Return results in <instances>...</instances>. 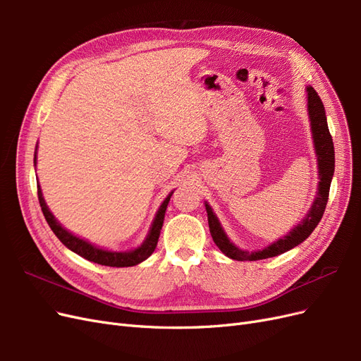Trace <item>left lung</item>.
I'll return each instance as SVG.
<instances>
[{
    "label": "left lung",
    "instance_id": "obj_1",
    "mask_svg": "<svg viewBox=\"0 0 361 361\" xmlns=\"http://www.w3.org/2000/svg\"><path fill=\"white\" fill-rule=\"evenodd\" d=\"M307 92V113L310 120V130L316 154V162H318V191H316V197L309 207L307 214L304 215L302 220L290 228V232L286 233L283 238L277 239L268 247L262 250L248 251L239 248L235 245L231 238L227 236L224 228L215 215L211 204L204 202V207L207 212V223H209V231L212 235V239L215 245L220 248L223 253L233 260H260L274 257L281 253H286L288 250L300 245L302 241H305L310 236V233L314 231L316 226L321 221L324 215L326 202H329V192L330 185L334 174V146L333 138L329 130V123H326V116L324 110V104L318 93L314 92L313 87H305Z\"/></svg>",
    "mask_w": 361,
    "mask_h": 361
}]
</instances>
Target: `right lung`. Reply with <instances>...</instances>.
<instances>
[{
  "mask_svg": "<svg viewBox=\"0 0 361 361\" xmlns=\"http://www.w3.org/2000/svg\"><path fill=\"white\" fill-rule=\"evenodd\" d=\"M36 164H37V146H36V152H35V166ZM171 194H173V191L161 203L159 209L155 214L154 221H152V224H150L149 233L145 238L143 243H141L138 247H135L133 250H128V251H113V250H105V248L97 247V245L92 244L90 241H87V239L73 235L72 232L68 231L66 227H63L57 218L54 216L52 212L49 211L45 199H43L40 185H37V195H39V203L42 207V212H43V215H45L51 231L56 233V236L60 239V241L66 245L71 251H73V253H76L87 260L94 262V264H99V265L116 267V268L138 265L143 260H146L152 253H154L155 247L158 244V238H159L162 223H164V215H166L167 204L170 202Z\"/></svg>",
  "mask_w": 361,
  "mask_h": 361,
  "instance_id": "right-lung-1",
  "label": "right lung"
}]
</instances>
